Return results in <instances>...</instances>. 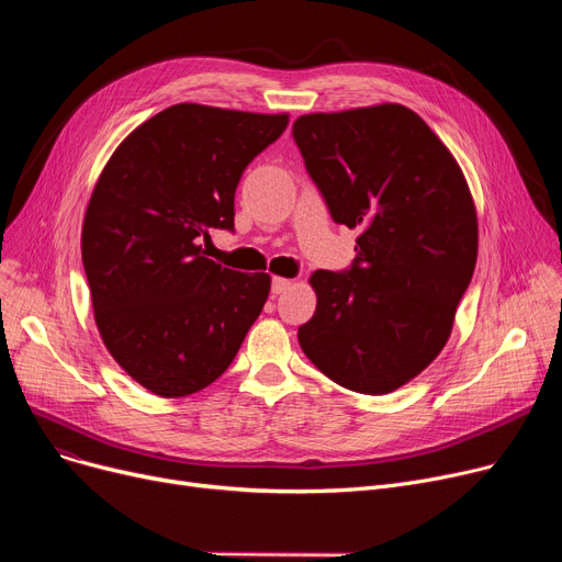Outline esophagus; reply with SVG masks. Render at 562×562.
Here are the masks:
<instances>
[{
  "label": "esophagus",
  "instance_id": "obj_1",
  "mask_svg": "<svg viewBox=\"0 0 562 562\" xmlns=\"http://www.w3.org/2000/svg\"><path fill=\"white\" fill-rule=\"evenodd\" d=\"M291 284H293V282H291V280H286V278H273V282H271V289H273L276 296H280V293H284V291H286Z\"/></svg>",
  "mask_w": 562,
  "mask_h": 562
}]
</instances>
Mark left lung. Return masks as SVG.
I'll return each instance as SVG.
<instances>
[{
  "instance_id": "obj_1",
  "label": "left lung",
  "mask_w": 562,
  "mask_h": 562,
  "mask_svg": "<svg viewBox=\"0 0 562 562\" xmlns=\"http://www.w3.org/2000/svg\"><path fill=\"white\" fill-rule=\"evenodd\" d=\"M293 140L333 221L360 229L350 269L312 273L301 348L337 385L390 394L449 341L479 255L474 200L449 147L403 104L301 115Z\"/></svg>"
}]
</instances>
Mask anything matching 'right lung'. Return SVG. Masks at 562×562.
Here are the masks:
<instances>
[{
	"instance_id": "1",
	"label": "right lung",
	"mask_w": 562,
	"mask_h": 562,
	"mask_svg": "<svg viewBox=\"0 0 562 562\" xmlns=\"http://www.w3.org/2000/svg\"><path fill=\"white\" fill-rule=\"evenodd\" d=\"M286 125V113L172 104L100 175L81 227L95 323L113 360L157 396L212 385L269 299V273L225 269L202 244L234 229L244 170Z\"/></svg>"
}]
</instances>
